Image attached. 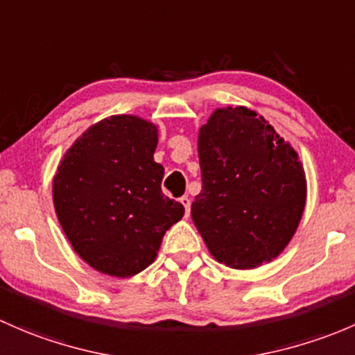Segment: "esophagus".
<instances>
[{"label":"esophagus","mask_w":355,"mask_h":355,"mask_svg":"<svg viewBox=\"0 0 355 355\" xmlns=\"http://www.w3.org/2000/svg\"><path fill=\"white\" fill-rule=\"evenodd\" d=\"M179 202H181V203H182V207H184L186 217H188V215H189V210H191V200H189L188 196H181V198H179Z\"/></svg>","instance_id":"esophagus-1"}]
</instances>
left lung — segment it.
<instances>
[{
  "instance_id": "8db88e82",
  "label": "left lung",
  "mask_w": 355,
  "mask_h": 355,
  "mask_svg": "<svg viewBox=\"0 0 355 355\" xmlns=\"http://www.w3.org/2000/svg\"><path fill=\"white\" fill-rule=\"evenodd\" d=\"M202 193L191 217L211 257L231 268L268 263L286 250L306 205L297 152L251 109H215L200 128Z\"/></svg>"
}]
</instances>
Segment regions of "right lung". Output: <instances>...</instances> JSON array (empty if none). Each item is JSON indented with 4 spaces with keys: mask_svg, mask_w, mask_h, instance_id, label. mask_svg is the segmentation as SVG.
Returning <instances> with one entry per match:
<instances>
[{
    "mask_svg": "<svg viewBox=\"0 0 355 355\" xmlns=\"http://www.w3.org/2000/svg\"><path fill=\"white\" fill-rule=\"evenodd\" d=\"M157 126L119 114L89 128L64 153L53 179L58 220L73 250L94 270L133 277L152 265L184 207L162 193L153 160Z\"/></svg>",
    "mask_w": 355,
    "mask_h": 355,
    "instance_id": "add662e5",
    "label": "right lung"
}]
</instances>
